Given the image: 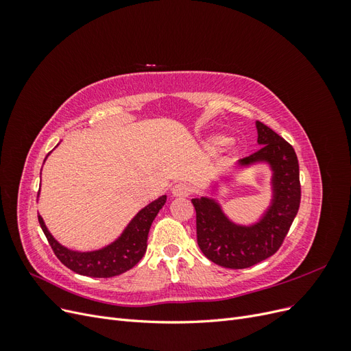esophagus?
Here are the masks:
<instances>
[{
	"label": "esophagus",
	"mask_w": 351,
	"mask_h": 351,
	"mask_svg": "<svg viewBox=\"0 0 351 351\" xmlns=\"http://www.w3.org/2000/svg\"><path fill=\"white\" fill-rule=\"evenodd\" d=\"M171 193L176 197H187L190 193H192V187H190L187 183H177L173 186Z\"/></svg>",
	"instance_id": "34e87169"
}]
</instances>
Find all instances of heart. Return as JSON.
I'll use <instances>...</instances> for the list:
<instances>
[{
	"label": "heart",
	"instance_id": "obj_1",
	"mask_svg": "<svg viewBox=\"0 0 351 351\" xmlns=\"http://www.w3.org/2000/svg\"><path fill=\"white\" fill-rule=\"evenodd\" d=\"M227 143V139L224 136H215L214 139H210V142H209V147L210 149H214V151H217V149H221L222 146H224Z\"/></svg>",
	"mask_w": 351,
	"mask_h": 351
}]
</instances>
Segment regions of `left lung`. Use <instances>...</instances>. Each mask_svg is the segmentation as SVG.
<instances>
[{
    "instance_id": "obj_1",
    "label": "left lung",
    "mask_w": 351,
    "mask_h": 351,
    "mask_svg": "<svg viewBox=\"0 0 351 351\" xmlns=\"http://www.w3.org/2000/svg\"><path fill=\"white\" fill-rule=\"evenodd\" d=\"M256 129L261 149L240 159V165L268 162L274 195L271 206L256 224H234L214 199H192L202 253L230 269L249 268L272 256L281 247L300 206L299 161L293 146L261 121H256Z\"/></svg>"
}]
</instances>
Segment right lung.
Here are the masks:
<instances>
[{
    "instance_id": "right-lung-1",
    "label": "right lung",
    "mask_w": 351,
    "mask_h": 351,
    "mask_svg": "<svg viewBox=\"0 0 351 351\" xmlns=\"http://www.w3.org/2000/svg\"><path fill=\"white\" fill-rule=\"evenodd\" d=\"M167 196L158 197L152 204L137 212V215L125 227L123 234L107 247L93 252L70 250L51 236L44 219L38 215L42 231L54 250L56 256L71 271L95 278H110L132 269L139 262L147 247V234L159 209L164 206Z\"/></svg>"
}]
</instances>
